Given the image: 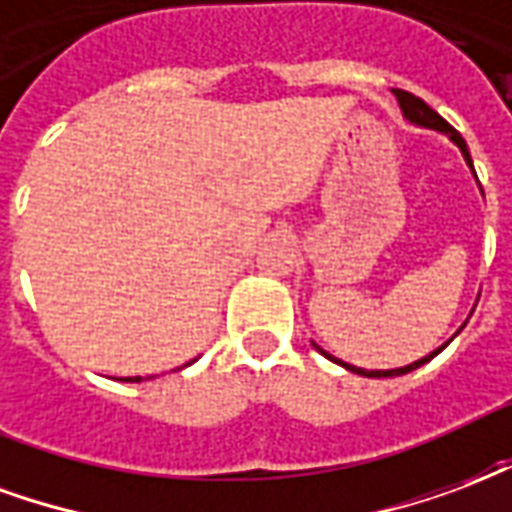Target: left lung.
<instances>
[{
	"label": "left lung",
	"mask_w": 512,
	"mask_h": 512,
	"mask_svg": "<svg viewBox=\"0 0 512 512\" xmlns=\"http://www.w3.org/2000/svg\"><path fill=\"white\" fill-rule=\"evenodd\" d=\"M393 95H395V98H398V106H401V111H404V117L409 119V122H414V125H423V128L442 130V133H447V136L453 138L455 144L461 147V152H464L466 163L472 166V155H469V149H466V141H464V138H461V133H458V130H455L453 125L447 122V119L439 117V114H436L434 108L428 106V103H425L423 98H417V95H412V92H406V89H395ZM442 349H445V346H439L436 352H431V354H428V357H423V360H417V363L404 365V368H393V371H365V368H354V365H346V363H341V360H335V357H330V354L322 352V349H319V352H322L324 357H330L333 363L343 365V368H349L352 374L371 376V379H382V376H401V374H409V371H414V368H420V365L428 363L431 357H436V354L442 352Z\"/></svg>",
	"instance_id": "obj_1"
}]
</instances>
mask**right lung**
Returning a JSON list of instances; mask_svg holds the SVG:
<instances>
[{"label":"right lung","instance_id":"right-lung-1","mask_svg":"<svg viewBox=\"0 0 512 512\" xmlns=\"http://www.w3.org/2000/svg\"><path fill=\"white\" fill-rule=\"evenodd\" d=\"M125 382H141V376H128Z\"/></svg>","mask_w":512,"mask_h":512}]
</instances>
